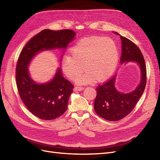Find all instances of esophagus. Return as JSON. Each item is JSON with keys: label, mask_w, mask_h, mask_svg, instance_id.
I'll return each instance as SVG.
<instances>
[{"label": "esophagus", "mask_w": 160, "mask_h": 160, "mask_svg": "<svg viewBox=\"0 0 160 160\" xmlns=\"http://www.w3.org/2000/svg\"><path fill=\"white\" fill-rule=\"evenodd\" d=\"M83 89H84V88H83V87H77V86H76L74 88V91H83Z\"/></svg>", "instance_id": "obj_1"}]
</instances>
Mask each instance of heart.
I'll return each instance as SVG.
<instances>
[{"label": "heart", "instance_id": "1", "mask_svg": "<svg viewBox=\"0 0 160 160\" xmlns=\"http://www.w3.org/2000/svg\"><path fill=\"white\" fill-rule=\"evenodd\" d=\"M71 55H65L61 61L65 74L75 79L83 71L86 72L76 79L79 85L101 82L113 73L119 61L115 42L110 38L91 37L79 40L72 47Z\"/></svg>", "mask_w": 160, "mask_h": 160}]
</instances>
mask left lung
<instances>
[{
  "mask_svg": "<svg viewBox=\"0 0 160 160\" xmlns=\"http://www.w3.org/2000/svg\"><path fill=\"white\" fill-rule=\"evenodd\" d=\"M116 34H118L116 32ZM122 41L121 63L135 62L140 70V81L132 91L123 93L115 88L117 75L97 88L94 109L100 117L115 122L130 113L143 94L146 85V67L142 53L136 45L120 35Z\"/></svg>",
  "mask_w": 160,
  "mask_h": 160,
  "instance_id": "8db88e82",
  "label": "left lung"
}]
</instances>
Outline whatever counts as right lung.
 <instances>
[{
    "label": "right lung",
    "instance_id": "add662e5",
    "mask_svg": "<svg viewBox=\"0 0 160 160\" xmlns=\"http://www.w3.org/2000/svg\"><path fill=\"white\" fill-rule=\"evenodd\" d=\"M75 35L73 31L69 29H45L27 43L19 55L16 69L18 93L27 109L38 118L52 120L63 114L73 85L64 78L60 67L49 81L37 83L31 78L28 66L33 58L42 51L55 49L65 51Z\"/></svg>",
    "mask_w": 160,
    "mask_h": 160
}]
</instances>
